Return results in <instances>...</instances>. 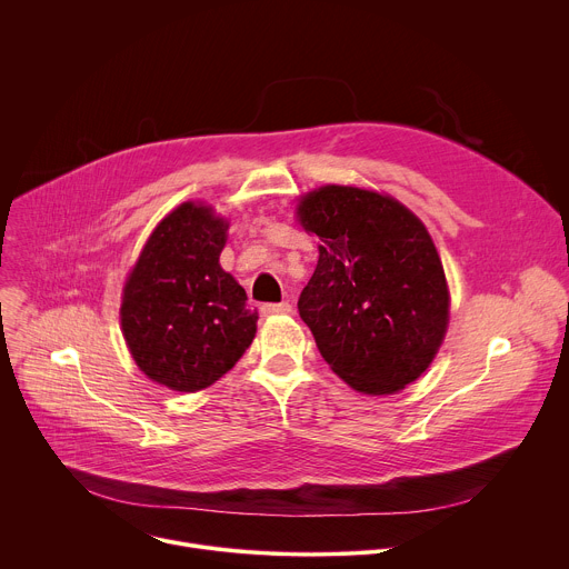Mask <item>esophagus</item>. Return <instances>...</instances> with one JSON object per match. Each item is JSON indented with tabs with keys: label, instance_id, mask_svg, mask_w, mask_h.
<instances>
[{
	"label": "esophagus",
	"instance_id": "obj_1",
	"mask_svg": "<svg viewBox=\"0 0 569 569\" xmlns=\"http://www.w3.org/2000/svg\"><path fill=\"white\" fill-rule=\"evenodd\" d=\"M292 310V306L288 303V301H281V303H266V306H261V312L266 315V317H272V315H286V312H290Z\"/></svg>",
	"mask_w": 569,
	"mask_h": 569
}]
</instances>
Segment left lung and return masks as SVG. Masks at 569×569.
<instances>
[{
    "instance_id": "1",
    "label": "left lung",
    "mask_w": 569,
    "mask_h": 569,
    "mask_svg": "<svg viewBox=\"0 0 569 569\" xmlns=\"http://www.w3.org/2000/svg\"><path fill=\"white\" fill-rule=\"evenodd\" d=\"M297 218L321 242L297 301L321 358L362 393L415 382L435 360L450 315L426 224L389 196L340 184L306 193Z\"/></svg>"
}]
</instances>
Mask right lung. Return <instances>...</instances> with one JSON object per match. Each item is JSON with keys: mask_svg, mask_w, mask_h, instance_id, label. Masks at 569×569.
<instances>
[{"mask_svg": "<svg viewBox=\"0 0 569 569\" xmlns=\"http://www.w3.org/2000/svg\"><path fill=\"white\" fill-rule=\"evenodd\" d=\"M227 229L209 204H180L154 227L126 281V345L137 367L169 389L213 385L254 340L259 312L218 263Z\"/></svg>", "mask_w": 569, "mask_h": 569, "instance_id": "add662e5", "label": "right lung"}]
</instances>
